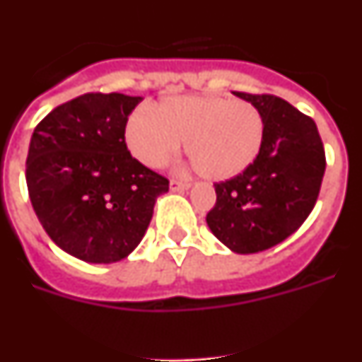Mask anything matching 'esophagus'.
<instances>
[{
    "label": "esophagus",
    "mask_w": 362,
    "mask_h": 362,
    "mask_svg": "<svg viewBox=\"0 0 362 362\" xmlns=\"http://www.w3.org/2000/svg\"><path fill=\"white\" fill-rule=\"evenodd\" d=\"M188 187H190V185L183 183V181H179V179H172L170 181L172 192H185V190H188Z\"/></svg>",
    "instance_id": "esophagus-1"
}]
</instances>
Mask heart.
Instances as JSON below:
<instances>
[{"instance_id": "obj_1", "label": "heart", "mask_w": 362, "mask_h": 362, "mask_svg": "<svg viewBox=\"0 0 362 362\" xmlns=\"http://www.w3.org/2000/svg\"><path fill=\"white\" fill-rule=\"evenodd\" d=\"M124 139L143 165L161 168L185 152L197 174L225 181L243 174L263 143V117L254 105L221 95L166 98L156 112L137 108Z\"/></svg>"}]
</instances>
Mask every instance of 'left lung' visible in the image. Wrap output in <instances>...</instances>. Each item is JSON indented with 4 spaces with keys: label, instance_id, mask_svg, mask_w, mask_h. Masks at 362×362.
I'll list each match as a JSON object with an SVG mask.
<instances>
[{
    "label": "left lung",
    "instance_id": "obj_1",
    "mask_svg": "<svg viewBox=\"0 0 362 362\" xmlns=\"http://www.w3.org/2000/svg\"><path fill=\"white\" fill-rule=\"evenodd\" d=\"M263 117V143L243 174L216 183L206 225L235 254L279 245L306 221L317 201L326 159L312 117L277 95L233 92Z\"/></svg>",
    "mask_w": 362,
    "mask_h": 362
}]
</instances>
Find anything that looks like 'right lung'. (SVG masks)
<instances>
[{
  "mask_svg": "<svg viewBox=\"0 0 362 362\" xmlns=\"http://www.w3.org/2000/svg\"><path fill=\"white\" fill-rule=\"evenodd\" d=\"M139 95L83 94L30 137L27 187L45 232L86 263L121 261L141 243L168 179L132 158L124 129Z\"/></svg>",
  "mask_w": 362,
  "mask_h": 362,
  "instance_id": "1",
  "label": "right lung"
}]
</instances>
